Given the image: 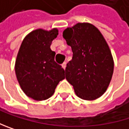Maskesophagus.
<instances>
[{
    "label": "esophagus",
    "mask_w": 129,
    "mask_h": 129,
    "mask_svg": "<svg viewBox=\"0 0 129 129\" xmlns=\"http://www.w3.org/2000/svg\"><path fill=\"white\" fill-rule=\"evenodd\" d=\"M66 64H67V63H66V62H64V63L61 64V66H62V68H63L64 69H65V68H66Z\"/></svg>",
    "instance_id": "1"
}]
</instances>
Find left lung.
Wrapping results in <instances>:
<instances>
[{"mask_svg": "<svg viewBox=\"0 0 129 129\" xmlns=\"http://www.w3.org/2000/svg\"><path fill=\"white\" fill-rule=\"evenodd\" d=\"M72 47V59L65 68V78L78 97L95 100L106 91L114 71L113 57L100 30L90 23H78L63 31Z\"/></svg>", "mask_w": 129, "mask_h": 129, "instance_id": "left-lung-1", "label": "left lung"}]
</instances>
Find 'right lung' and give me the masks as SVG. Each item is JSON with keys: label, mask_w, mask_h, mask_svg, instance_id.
I'll return each instance as SVG.
<instances>
[{"label": "right lung", "mask_w": 129, "mask_h": 129, "mask_svg": "<svg viewBox=\"0 0 129 129\" xmlns=\"http://www.w3.org/2000/svg\"><path fill=\"white\" fill-rule=\"evenodd\" d=\"M58 30L36 29L26 35L15 61V74L21 88L29 98L36 101L49 99L61 81L64 70L54 61L52 41Z\"/></svg>", "instance_id": "right-lung-1"}]
</instances>
